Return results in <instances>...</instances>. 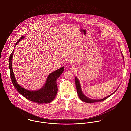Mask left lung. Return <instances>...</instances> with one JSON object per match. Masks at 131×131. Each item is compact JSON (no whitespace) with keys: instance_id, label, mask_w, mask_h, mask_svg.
Listing matches in <instances>:
<instances>
[{"instance_id":"8db88e82","label":"left lung","mask_w":131,"mask_h":131,"mask_svg":"<svg viewBox=\"0 0 131 131\" xmlns=\"http://www.w3.org/2000/svg\"><path fill=\"white\" fill-rule=\"evenodd\" d=\"M75 86H76V89H77V93L78 95L80 98V99L81 100H82V101L85 102H87V103H94V102H101V101H102L104 100H105L106 98H107L108 97H110L112 94L114 93L116 91V90H117V89L115 91H114L113 93L111 95H109L108 96L104 98H103V99H90V98H89L88 97H87L85 95H84V94L83 93L82 90H81V86L80 85V83H79V81L78 80V79L75 77Z\"/></svg>"}]
</instances>
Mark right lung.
<instances>
[{"label": "right lung", "instance_id": "right-lung-1", "mask_svg": "<svg viewBox=\"0 0 131 131\" xmlns=\"http://www.w3.org/2000/svg\"><path fill=\"white\" fill-rule=\"evenodd\" d=\"M23 37H24L21 36L20 38L15 45H16ZM13 53L14 50L9 56V67L12 82L17 91L26 99L36 103H47L51 102L54 99L57 92L56 80L63 73L64 67L58 69L49 75L44 86L42 89L34 91H29L20 86L16 80L12 67Z\"/></svg>", "mask_w": 131, "mask_h": 131}]
</instances>
